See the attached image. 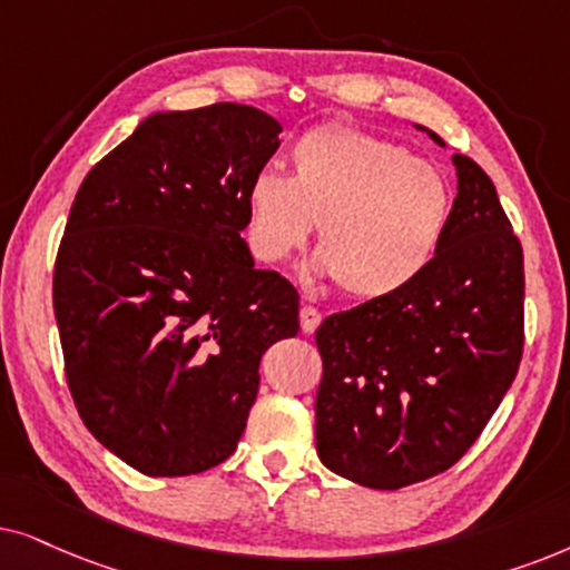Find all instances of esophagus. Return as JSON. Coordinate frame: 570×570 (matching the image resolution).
Segmentation results:
<instances>
[{
	"label": "esophagus",
	"instance_id": "obj_1",
	"mask_svg": "<svg viewBox=\"0 0 570 570\" xmlns=\"http://www.w3.org/2000/svg\"><path fill=\"white\" fill-rule=\"evenodd\" d=\"M321 321H323V315H321V309H317V307L305 305L299 309V325H302V331H305V333H315L317 325H321Z\"/></svg>",
	"mask_w": 570,
	"mask_h": 570
}]
</instances>
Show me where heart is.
<instances>
[{
    "mask_svg": "<svg viewBox=\"0 0 570 570\" xmlns=\"http://www.w3.org/2000/svg\"><path fill=\"white\" fill-rule=\"evenodd\" d=\"M451 181L406 146L352 125H323L292 146V177L257 171L247 189L255 255L284 263L317 224L321 268L348 297L404 289L451 226Z\"/></svg>",
    "mask_w": 570,
    "mask_h": 570,
    "instance_id": "heart-1",
    "label": "heart"
}]
</instances>
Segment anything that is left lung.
Wrapping results in <instances>:
<instances>
[{
	"instance_id": "8db88e82",
	"label": "left lung",
	"mask_w": 570,
	"mask_h": 570,
	"mask_svg": "<svg viewBox=\"0 0 570 570\" xmlns=\"http://www.w3.org/2000/svg\"><path fill=\"white\" fill-rule=\"evenodd\" d=\"M453 164L459 195L428 268L315 333L317 456L364 488L399 490L451 469L519 373L521 242L482 166L464 154Z\"/></svg>"
}]
</instances>
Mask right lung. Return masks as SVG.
I'll list each match as a JSON object with an SVG mask.
<instances>
[{
  "instance_id": "obj_1",
  "label": "right lung",
  "mask_w": 570,
  "mask_h": 570,
  "mask_svg": "<svg viewBox=\"0 0 570 570\" xmlns=\"http://www.w3.org/2000/svg\"><path fill=\"white\" fill-rule=\"evenodd\" d=\"M278 132L242 104L154 114L75 195L55 263L67 385L90 435L148 476L229 459L261 356L299 331L297 289L239 237Z\"/></svg>"
}]
</instances>
